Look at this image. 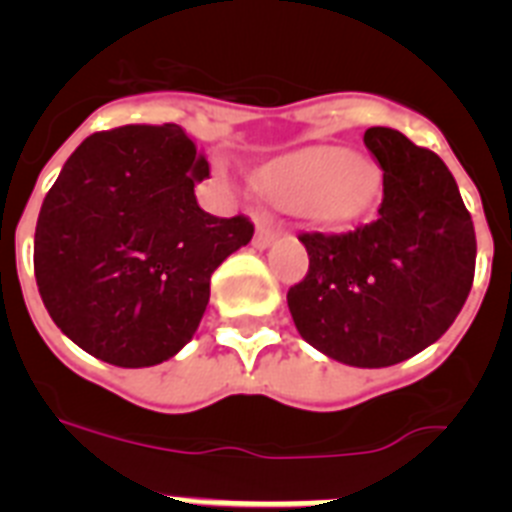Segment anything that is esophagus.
<instances>
[{
	"label": "esophagus",
	"instance_id": "esophagus-1",
	"mask_svg": "<svg viewBox=\"0 0 512 512\" xmlns=\"http://www.w3.org/2000/svg\"><path fill=\"white\" fill-rule=\"evenodd\" d=\"M279 238V228L269 223V220H261L259 228H256V235H253V246L256 248H269L271 243Z\"/></svg>",
	"mask_w": 512,
	"mask_h": 512
}]
</instances>
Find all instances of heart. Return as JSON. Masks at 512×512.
Returning <instances> with one entry per match:
<instances>
[{
    "label": "heart",
    "mask_w": 512,
    "mask_h": 512,
    "mask_svg": "<svg viewBox=\"0 0 512 512\" xmlns=\"http://www.w3.org/2000/svg\"><path fill=\"white\" fill-rule=\"evenodd\" d=\"M261 182L279 205L310 223L341 225L364 210L377 171L359 153L338 146H307L271 161Z\"/></svg>",
    "instance_id": "b5f03b06"
}]
</instances>
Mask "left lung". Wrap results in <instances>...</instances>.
Instances as JSON below:
<instances>
[{"label": "left lung", "instance_id": "1", "mask_svg": "<svg viewBox=\"0 0 512 512\" xmlns=\"http://www.w3.org/2000/svg\"><path fill=\"white\" fill-rule=\"evenodd\" d=\"M364 143L384 171L382 205L372 223L348 233L300 235L310 269L287 305L320 354L382 369L449 330L472 289L477 241L436 153L392 128H369Z\"/></svg>", "mask_w": 512, "mask_h": 512}]
</instances>
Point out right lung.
Masks as SVG:
<instances>
[{
	"mask_svg": "<svg viewBox=\"0 0 512 512\" xmlns=\"http://www.w3.org/2000/svg\"><path fill=\"white\" fill-rule=\"evenodd\" d=\"M207 176L182 125H125L71 153L35 228V279L63 336L122 369L192 341L212 274L253 238L248 217L197 205Z\"/></svg>",
	"mask_w": 512,
	"mask_h": 512,
	"instance_id": "obj_1",
	"label": "right lung"
}]
</instances>
